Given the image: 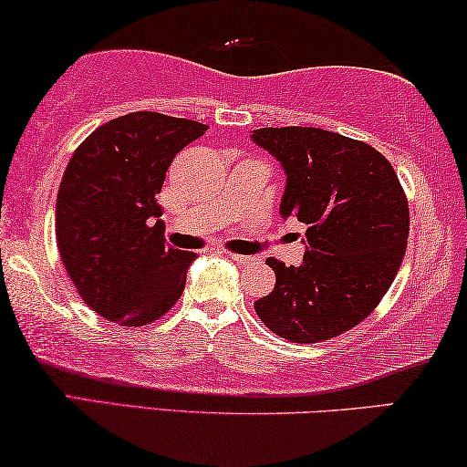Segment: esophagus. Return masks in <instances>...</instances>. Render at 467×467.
<instances>
[{
	"label": "esophagus",
	"instance_id": "esophagus-1",
	"mask_svg": "<svg viewBox=\"0 0 467 467\" xmlns=\"http://www.w3.org/2000/svg\"><path fill=\"white\" fill-rule=\"evenodd\" d=\"M227 257L234 259L235 264H240V265H246V264H251V261H254V257H251V254H238V253H227Z\"/></svg>",
	"mask_w": 467,
	"mask_h": 467
}]
</instances>
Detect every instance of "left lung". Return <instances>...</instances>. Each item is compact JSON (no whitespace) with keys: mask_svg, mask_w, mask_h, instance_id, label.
<instances>
[{"mask_svg":"<svg viewBox=\"0 0 467 467\" xmlns=\"http://www.w3.org/2000/svg\"><path fill=\"white\" fill-rule=\"evenodd\" d=\"M251 140L286 176L280 216L308 227L302 265L267 259L276 285L254 310L297 344L348 331L385 297L404 259L410 214L395 170L369 144L318 127H264Z\"/></svg>","mask_w":467,"mask_h":467,"instance_id":"8db88e82","label":"left lung"}]
</instances>
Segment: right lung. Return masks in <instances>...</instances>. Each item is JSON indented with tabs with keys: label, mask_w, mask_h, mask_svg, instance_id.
<instances>
[{
	"label": "right lung",
	"mask_w": 467,
	"mask_h": 467,
	"mask_svg": "<svg viewBox=\"0 0 467 467\" xmlns=\"http://www.w3.org/2000/svg\"><path fill=\"white\" fill-rule=\"evenodd\" d=\"M208 125L131 112L101 125L69 159L57 193V246L87 306L140 327L178 302L195 253L163 238L165 171Z\"/></svg>",
	"instance_id": "obj_1"
}]
</instances>
